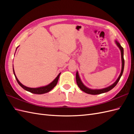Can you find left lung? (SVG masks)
<instances>
[{"instance_id": "left-lung-1", "label": "left lung", "mask_w": 134, "mask_h": 134, "mask_svg": "<svg viewBox=\"0 0 134 134\" xmlns=\"http://www.w3.org/2000/svg\"><path fill=\"white\" fill-rule=\"evenodd\" d=\"M116 43L119 47V48L121 50V60H122V69H121V73L119 76V78H117V79L116 80V82L113 83V84H112L111 86H109L107 88H105L103 89H100V90H92V89L88 88H87L86 86H85L83 84V83H82V81L80 80V78L79 77L78 72L76 71V83L78 86L79 87V88L81 90L83 91V92H84L85 93H88V94H93V95H96V94H101V93H106L108 91H109L110 90H111L112 88H114L117 84V83L119 82V81L120 80L121 76L122 75L123 71H124V64H125V61H124V48L123 47L121 46V44H120V43L119 42H117V41H115Z\"/></svg>"}]
</instances>
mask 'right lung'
<instances>
[{
	"label": "right lung",
	"instance_id": "1",
	"mask_svg": "<svg viewBox=\"0 0 134 134\" xmlns=\"http://www.w3.org/2000/svg\"><path fill=\"white\" fill-rule=\"evenodd\" d=\"M17 50V49H16ZM13 72H14V75L15 76V78L17 80L18 83L19 84V85L20 86H21L22 88H23L24 90H25L26 91H28V92H30L32 93H34V94H44V93H47L48 92H50L51 90H52L55 86L57 84V83L58 82V80L59 78V76L61 73H59V75L57 76V77L52 81V82L50 83L49 84H48L47 86H44V87H38V88H29V87H27L24 86L23 85L21 82H19L18 80V79H17V76H16L15 74V72H14V68H13Z\"/></svg>",
	"mask_w": 134,
	"mask_h": 134
}]
</instances>
